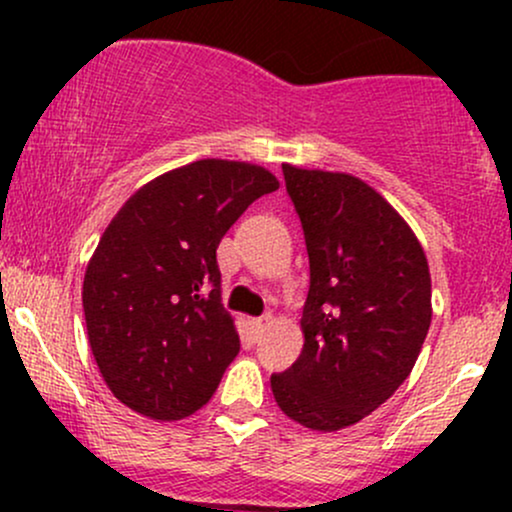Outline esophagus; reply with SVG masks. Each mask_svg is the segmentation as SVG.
Listing matches in <instances>:
<instances>
[{
	"mask_svg": "<svg viewBox=\"0 0 512 512\" xmlns=\"http://www.w3.org/2000/svg\"><path fill=\"white\" fill-rule=\"evenodd\" d=\"M269 320H272V317H269V315L255 317V320L250 322V325H252V330H255V334H262L264 330H267V327H269Z\"/></svg>",
	"mask_w": 512,
	"mask_h": 512,
	"instance_id": "obj_1",
	"label": "esophagus"
}]
</instances>
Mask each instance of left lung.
<instances>
[{
    "mask_svg": "<svg viewBox=\"0 0 512 512\" xmlns=\"http://www.w3.org/2000/svg\"><path fill=\"white\" fill-rule=\"evenodd\" d=\"M303 226L310 289L303 351L272 375L276 404L313 431H339L409 378L431 327V274L407 221L346 173L281 166Z\"/></svg>",
    "mask_w": 512,
    "mask_h": 512,
    "instance_id": "1",
    "label": "left lung"
}]
</instances>
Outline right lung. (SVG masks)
Masks as SVG:
<instances>
[{
    "mask_svg": "<svg viewBox=\"0 0 512 512\" xmlns=\"http://www.w3.org/2000/svg\"><path fill=\"white\" fill-rule=\"evenodd\" d=\"M274 190L269 170L204 158L146 182L105 228L81 296L93 358L129 409L178 421L216 392L240 351L216 248Z\"/></svg>",
    "mask_w": 512,
    "mask_h": 512,
    "instance_id": "right-lung-1",
    "label": "right lung"
}]
</instances>
